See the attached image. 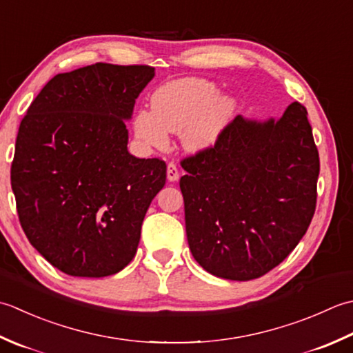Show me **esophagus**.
<instances>
[{
    "label": "esophagus",
    "mask_w": 353,
    "mask_h": 353,
    "mask_svg": "<svg viewBox=\"0 0 353 353\" xmlns=\"http://www.w3.org/2000/svg\"><path fill=\"white\" fill-rule=\"evenodd\" d=\"M179 178V172L175 163H169L168 164V179L169 181H178Z\"/></svg>",
    "instance_id": "34e87169"
}]
</instances>
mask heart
Returning a JSON list of instances; mask_svg holds the SVG:
<instances>
[{"label": "heart", "mask_w": 353, "mask_h": 353, "mask_svg": "<svg viewBox=\"0 0 353 353\" xmlns=\"http://www.w3.org/2000/svg\"><path fill=\"white\" fill-rule=\"evenodd\" d=\"M214 83L184 77L161 85L152 96V110L135 112L132 126L137 139L152 148H164L169 132L181 134L190 150H204L216 143L233 119L236 103L219 96Z\"/></svg>", "instance_id": "heart-1"}]
</instances>
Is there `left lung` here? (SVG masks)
<instances>
[{"label":"left lung","instance_id":"1","mask_svg":"<svg viewBox=\"0 0 353 353\" xmlns=\"http://www.w3.org/2000/svg\"><path fill=\"white\" fill-rule=\"evenodd\" d=\"M181 166L189 248L213 276L245 282L267 274L311 224L320 160L299 102L279 120L237 116L214 146Z\"/></svg>","mask_w":353,"mask_h":353}]
</instances>
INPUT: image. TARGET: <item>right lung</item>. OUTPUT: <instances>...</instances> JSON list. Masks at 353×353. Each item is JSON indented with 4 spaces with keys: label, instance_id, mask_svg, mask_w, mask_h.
<instances>
[{
    "label": "right lung",
    "instance_id": "add662e5",
    "mask_svg": "<svg viewBox=\"0 0 353 353\" xmlns=\"http://www.w3.org/2000/svg\"><path fill=\"white\" fill-rule=\"evenodd\" d=\"M154 76L149 65L103 62L56 74L21 121L10 169L21 227L68 276L123 270L166 184V163L128 152L125 120Z\"/></svg>",
    "mask_w": 353,
    "mask_h": 353
}]
</instances>
